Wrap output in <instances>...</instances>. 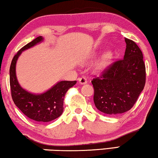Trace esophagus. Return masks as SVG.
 I'll use <instances>...</instances> for the list:
<instances>
[{
	"instance_id": "obj_1",
	"label": "esophagus",
	"mask_w": 158,
	"mask_h": 158,
	"mask_svg": "<svg viewBox=\"0 0 158 158\" xmlns=\"http://www.w3.org/2000/svg\"><path fill=\"white\" fill-rule=\"evenodd\" d=\"M79 83L81 85H84L87 83V79L85 77H81L78 78Z\"/></svg>"
}]
</instances>
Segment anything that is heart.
Returning a JSON list of instances; mask_svg holds the SVG:
<instances>
[{"instance_id":"obj_1","label":"heart","mask_w":158,"mask_h":158,"mask_svg":"<svg viewBox=\"0 0 158 158\" xmlns=\"http://www.w3.org/2000/svg\"><path fill=\"white\" fill-rule=\"evenodd\" d=\"M97 55V52H93L91 58H95ZM114 58V54L113 52L112 51H107L105 52L102 55L101 57L99 58V60H98L97 63L95 65V69L99 71L103 70L108 67L112 63V60Z\"/></svg>"}]
</instances>
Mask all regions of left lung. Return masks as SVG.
Returning <instances> with one entry per match:
<instances>
[{"label": "left lung", "instance_id": "8db88e82", "mask_svg": "<svg viewBox=\"0 0 158 158\" xmlns=\"http://www.w3.org/2000/svg\"><path fill=\"white\" fill-rule=\"evenodd\" d=\"M123 59L107 68L100 77L93 80L95 106L108 115L130 110L145 84V65L143 53L134 41L125 38Z\"/></svg>", "mask_w": 158, "mask_h": 158}]
</instances>
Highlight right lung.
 <instances>
[{
  "mask_svg": "<svg viewBox=\"0 0 158 158\" xmlns=\"http://www.w3.org/2000/svg\"><path fill=\"white\" fill-rule=\"evenodd\" d=\"M44 38H36L25 45L13 57L10 67V85L13 102L22 113L31 120L39 123L50 122L58 118L63 112V100L68 89L77 81H59L42 93H32L22 88L16 76V63L22 52L42 43Z\"/></svg>",
  "mask_w": 158,
  "mask_h": 158,
  "instance_id": "1",
  "label": "right lung"
}]
</instances>
